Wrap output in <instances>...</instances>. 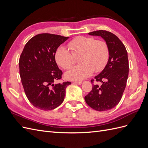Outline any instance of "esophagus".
I'll use <instances>...</instances> for the list:
<instances>
[{
	"mask_svg": "<svg viewBox=\"0 0 148 148\" xmlns=\"http://www.w3.org/2000/svg\"><path fill=\"white\" fill-rule=\"evenodd\" d=\"M75 83L76 84H81L82 83V81H80V82H77V81H76Z\"/></svg>",
	"mask_w": 148,
	"mask_h": 148,
	"instance_id": "obj_1",
	"label": "esophagus"
}]
</instances>
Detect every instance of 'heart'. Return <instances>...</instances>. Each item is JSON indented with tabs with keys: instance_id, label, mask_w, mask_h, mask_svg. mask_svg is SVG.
Returning a JSON list of instances; mask_svg holds the SVG:
<instances>
[{
	"instance_id": "1",
	"label": "heart",
	"mask_w": 148,
	"mask_h": 148,
	"mask_svg": "<svg viewBox=\"0 0 148 148\" xmlns=\"http://www.w3.org/2000/svg\"><path fill=\"white\" fill-rule=\"evenodd\" d=\"M68 49L61 46L57 49L55 59L57 64L65 70L69 69L79 56L78 65L66 71V79L80 82L90 77L94 71H102L108 62L109 49L107 43L93 37L78 36L70 41Z\"/></svg>"
}]
</instances>
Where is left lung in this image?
Masks as SVG:
<instances>
[{
    "label": "left lung",
    "instance_id": "left-lung-1",
    "mask_svg": "<svg viewBox=\"0 0 148 148\" xmlns=\"http://www.w3.org/2000/svg\"><path fill=\"white\" fill-rule=\"evenodd\" d=\"M88 34L105 40L109 49V58L104 70L95 77V81L101 82L102 85L93 84L84 100L92 109L106 111L119 104L126 87L129 71L127 51L117 36L109 31L98 30ZM91 82L93 83L94 79Z\"/></svg>",
    "mask_w": 148,
    "mask_h": 148
}]
</instances>
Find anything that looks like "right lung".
I'll use <instances>...</instances> for the list:
<instances>
[{
	"instance_id": "1",
	"label": "right lung",
	"mask_w": 148,
	"mask_h": 148,
	"mask_svg": "<svg viewBox=\"0 0 148 148\" xmlns=\"http://www.w3.org/2000/svg\"><path fill=\"white\" fill-rule=\"evenodd\" d=\"M68 39L57 34H39L24 47L19 60L20 75L26 97L37 109H54L64 100L65 89L71 82L53 84L62 75L55 53Z\"/></svg>"
}]
</instances>
